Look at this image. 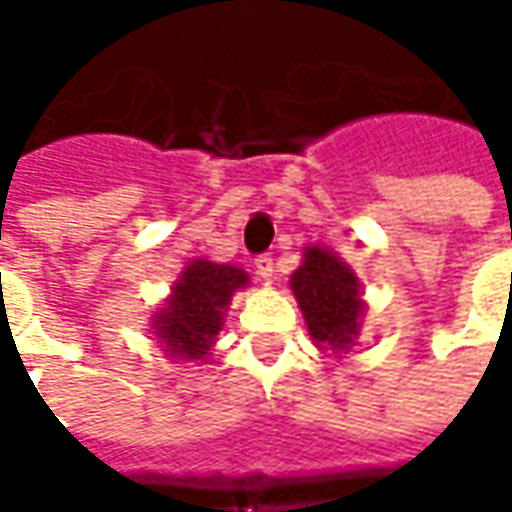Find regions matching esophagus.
<instances>
[{"label": "esophagus", "mask_w": 512, "mask_h": 512, "mask_svg": "<svg viewBox=\"0 0 512 512\" xmlns=\"http://www.w3.org/2000/svg\"><path fill=\"white\" fill-rule=\"evenodd\" d=\"M253 267H256V273H259L265 282H270V279H273V259H270L267 253L256 256V259H253Z\"/></svg>", "instance_id": "34e87169"}]
</instances>
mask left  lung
Here are the masks:
<instances>
[{
    "label": "left lung",
    "instance_id": "8db88e82",
    "mask_svg": "<svg viewBox=\"0 0 512 512\" xmlns=\"http://www.w3.org/2000/svg\"><path fill=\"white\" fill-rule=\"evenodd\" d=\"M290 290L319 350L347 353L356 344L364 316L362 282L333 250L305 247L302 265L290 276Z\"/></svg>",
    "mask_w": 512,
    "mask_h": 512
}]
</instances>
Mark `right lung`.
Segmentation results:
<instances>
[{"mask_svg":"<svg viewBox=\"0 0 512 512\" xmlns=\"http://www.w3.org/2000/svg\"><path fill=\"white\" fill-rule=\"evenodd\" d=\"M250 276L236 265L193 259L170 287L165 307L153 313V333L165 353L179 362L205 359L222 330L230 296L247 287Z\"/></svg>","mask_w":512,"mask_h":512,"instance_id":"add662e5","label":"right lung"}]
</instances>
